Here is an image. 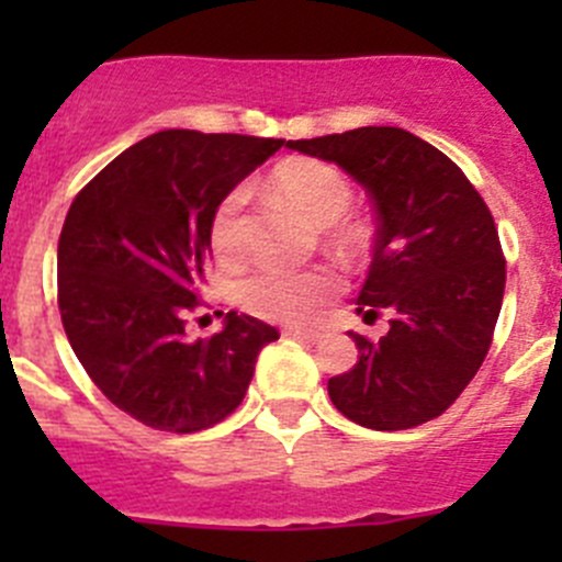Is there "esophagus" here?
Returning <instances> with one entry per match:
<instances>
[{
	"label": "esophagus",
	"instance_id": "obj_1",
	"mask_svg": "<svg viewBox=\"0 0 562 562\" xmlns=\"http://www.w3.org/2000/svg\"><path fill=\"white\" fill-rule=\"evenodd\" d=\"M286 335L295 337V340H304V342H315L324 337V331L321 329H286Z\"/></svg>",
	"mask_w": 562,
	"mask_h": 562
}]
</instances>
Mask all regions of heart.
I'll return each instance as SVG.
<instances>
[{"label":"heart","mask_w":562,"mask_h":562,"mask_svg":"<svg viewBox=\"0 0 562 562\" xmlns=\"http://www.w3.org/2000/svg\"><path fill=\"white\" fill-rule=\"evenodd\" d=\"M270 188L290 202L310 225L329 227L340 222L351 207V188L340 171L329 162L310 157H290L270 171ZM245 191L236 188L216 205L211 220V247L222 261H231L245 247L241 225ZM337 241L346 247L362 245L360 225H340ZM337 290V278L329 270H281L258 267L238 284V301L252 315L278 324H301L315 315V310Z\"/></svg>","instance_id":"heart-1"}]
</instances>
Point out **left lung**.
<instances>
[{
	"label": "left lung",
	"mask_w": 562,
	"mask_h": 562,
	"mask_svg": "<svg viewBox=\"0 0 562 562\" xmlns=\"http://www.w3.org/2000/svg\"><path fill=\"white\" fill-rule=\"evenodd\" d=\"M286 148L335 162L374 202L366 324L389 312L380 340L349 331L355 369L329 380L335 408L371 430L430 422L481 369L504 301L506 261L493 213L448 154L396 126H362Z\"/></svg>",
	"instance_id": "obj_1"
}]
</instances>
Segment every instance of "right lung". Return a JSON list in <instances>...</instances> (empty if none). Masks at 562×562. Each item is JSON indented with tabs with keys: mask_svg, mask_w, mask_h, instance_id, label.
Listing matches in <instances>:
<instances>
[{
	"mask_svg": "<svg viewBox=\"0 0 562 562\" xmlns=\"http://www.w3.org/2000/svg\"><path fill=\"white\" fill-rule=\"evenodd\" d=\"M284 146L272 137L168 128L114 157L69 205L58 310L69 346L112 405L168 434L205 430L241 405L276 326L227 312L193 340L213 211Z\"/></svg>",
	"mask_w": 562,
	"mask_h": 562,
	"instance_id": "obj_1",
	"label": "right lung"
}]
</instances>
